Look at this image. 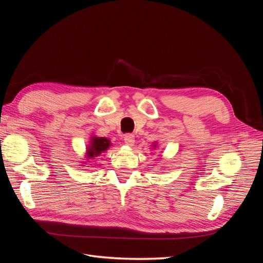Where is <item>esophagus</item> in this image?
<instances>
[{"label":"esophagus","instance_id":"1","mask_svg":"<svg viewBox=\"0 0 263 263\" xmlns=\"http://www.w3.org/2000/svg\"><path fill=\"white\" fill-rule=\"evenodd\" d=\"M124 141L127 146H134L135 144V136L133 134H125L124 135Z\"/></svg>","mask_w":263,"mask_h":263}]
</instances>
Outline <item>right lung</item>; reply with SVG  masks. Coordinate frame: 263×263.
Listing matches in <instances>:
<instances>
[{"label":"right lung","instance_id":"right-lung-1","mask_svg":"<svg viewBox=\"0 0 263 263\" xmlns=\"http://www.w3.org/2000/svg\"><path fill=\"white\" fill-rule=\"evenodd\" d=\"M109 146H110V141L107 138L93 136L90 141V146L86 148V154H87L86 156L89 159L100 156L103 151L107 150Z\"/></svg>","mask_w":263,"mask_h":263}]
</instances>
